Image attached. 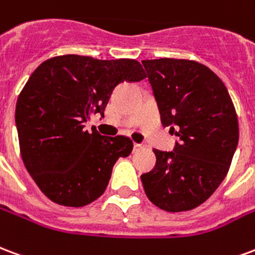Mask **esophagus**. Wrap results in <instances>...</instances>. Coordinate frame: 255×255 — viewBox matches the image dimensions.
<instances>
[{
	"label": "esophagus",
	"mask_w": 255,
	"mask_h": 255,
	"mask_svg": "<svg viewBox=\"0 0 255 255\" xmlns=\"http://www.w3.org/2000/svg\"><path fill=\"white\" fill-rule=\"evenodd\" d=\"M141 149H145V144H142V142H134V150H141Z\"/></svg>",
	"instance_id": "obj_1"
}]
</instances>
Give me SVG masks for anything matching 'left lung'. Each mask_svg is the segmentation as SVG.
Masks as SVG:
<instances>
[{
  "label": "left lung",
  "mask_w": 255,
  "mask_h": 255,
  "mask_svg": "<svg viewBox=\"0 0 255 255\" xmlns=\"http://www.w3.org/2000/svg\"><path fill=\"white\" fill-rule=\"evenodd\" d=\"M161 124L179 137L171 152L153 149L156 164L141 182L150 202L167 212L194 209L220 186L239 140L238 117L226 85L189 59L142 61Z\"/></svg>",
  "instance_id": "1"
}]
</instances>
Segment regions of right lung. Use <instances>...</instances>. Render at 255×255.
<instances>
[{
	"label": "right lung",
	"instance_id": "1",
	"mask_svg": "<svg viewBox=\"0 0 255 255\" xmlns=\"http://www.w3.org/2000/svg\"><path fill=\"white\" fill-rule=\"evenodd\" d=\"M145 79L134 59H95L76 54L40 64L16 103L24 166L44 196L80 208L105 193L115 161L131 153L125 135L106 137L84 130L91 114L105 117L118 84Z\"/></svg>",
	"mask_w": 255,
	"mask_h": 255
}]
</instances>
